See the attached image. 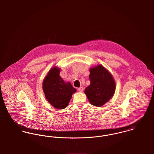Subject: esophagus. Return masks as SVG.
Instances as JSON below:
<instances>
[{
  "label": "esophagus",
  "mask_w": 154,
  "mask_h": 154,
  "mask_svg": "<svg viewBox=\"0 0 154 154\" xmlns=\"http://www.w3.org/2000/svg\"><path fill=\"white\" fill-rule=\"evenodd\" d=\"M84 88H83L82 87H79V88L78 89V90L79 92H82L84 91Z\"/></svg>",
  "instance_id": "obj_1"
}]
</instances>
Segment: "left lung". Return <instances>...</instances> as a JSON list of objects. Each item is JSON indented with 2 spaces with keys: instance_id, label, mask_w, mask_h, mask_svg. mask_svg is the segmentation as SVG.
<instances>
[{
  "instance_id": "obj_1",
  "label": "left lung",
  "mask_w": 154,
  "mask_h": 154,
  "mask_svg": "<svg viewBox=\"0 0 154 154\" xmlns=\"http://www.w3.org/2000/svg\"><path fill=\"white\" fill-rule=\"evenodd\" d=\"M90 85L85 89L89 103L97 107H101L113 96L116 83L112 75L101 65L89 69Z\"/></svg>"
}]
</instances>
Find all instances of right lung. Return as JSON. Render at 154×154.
Here are the masks:
<instances>
[{
	"label": "right lung",
	"instance_id": "add662e5",
	"mask_svg": "<svg viewBox=\"0 0 154 154\" xmlns=\"http://www.w3.org/2000/svg\"><path fill=\"white\" fill-rule=\"evenodd\" d=\"M60 69L53 67L43 82V89L48 103L57 109H63L68 106L72 94L76 89L71 84L65 82L60 76Z\"/></svg>",
	"mask_w": 154,
	"mask_h": 154
}]
</instances>
